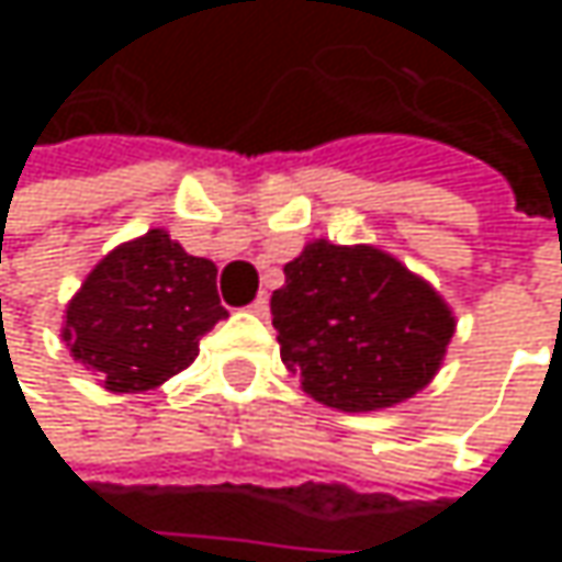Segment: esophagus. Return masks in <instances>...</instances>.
Instances as JSON below:
<instances>
[{
	"label": "esophagus",
	"mask_w": 562,
	"mask_h": 562,
	"mask_svg": "<svg viewBox=\"0 0 562 562\" xmlns=\"http://www.w3.org/2000/svg\"><path fill=\"white\" fill-rule=\"evenodd\" d=\"M250 312H254V315H260V318H263V315H267V312H270V299H267V295H257V299H254V302H250Z\"/></svg>",
	"instance_id": "34e87169"
}]
</instances>
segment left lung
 <instances>
[{
	"label": "left lung",
	"mask_w": 562,
	"mask_h": 562,
	"mask_svg": "<svg viewBox=\"0 0 562 562\" xmlns=\"http://www.w3.org/2000/svg\"><path fill=\"white\" fill-rule=\"evenodd\" d=\"M282 273L270 299L282 364L318 403L364 413L432 381L456 322L403 263L374 247L318 240Z\"/></svg>",
	"instance_id": "obj_1"
}]
</instances>
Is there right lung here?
Segmentation results:
<instances>
[{
    "label": "right lung",
    "mask_w": 562,
    "mask_h": 562,
    "mask_svg": "<svg viewBox=\"0 0 562 562\" xmlns=\"http://www.w3.org/2000/svg\"><path fill=\"white\" fill-rule=\"evenodd\" d=\"M214 280L211 260L149 231L97 263L67 305L64 341L106 391H153L194 361L201 335L227 315Z\"/></svg>",
    "instance_id": "obj_1"
}]
</instances>
